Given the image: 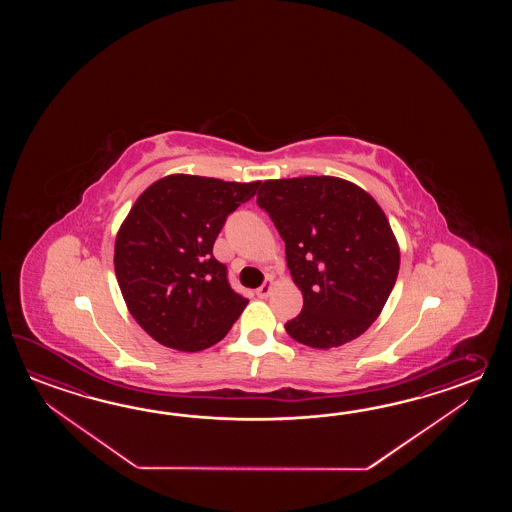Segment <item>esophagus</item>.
Returning <instances> with one entry per match:
<instances>
[{
  "instance_id": "obj_1",
  "label": "esophagus",
  "mask_w": 512,
  "mask_h": 512,
  "mask_svg": "<svg viewBox=\"0 0 512 512\" xmlns=\"http://www.w3.org/2000/svg\"><path fill=\"white\" fill-rule=\"evenodd\" d=\"M272 289H274V280L272 278H267L263 285H260L258 289H256V294L260 296V298H267L269 294H271Z\"/></svg>"
}]
</instances>
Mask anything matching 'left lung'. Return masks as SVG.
<instances>
[{"label": "left lung", "mask_w": 512, "mask_h": 512, "mask_svg": "<svg viewBox=\"0 0 512 512\" xmlns=\"http://www.w3.org/2000/svg\"><path fill=\"white\" fill-rule=\"evenodd\" d=\"M258 205L285 241L287 267L304 296L285 324L309 348H338L381 315L397 280L401 252L379 203L331 175L261 183Z\"/></svg>", "instance_id": "obj_1"}]
</instances>
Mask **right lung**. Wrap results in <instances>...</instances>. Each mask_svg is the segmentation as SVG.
<instances>
[{
    "instance_id": "right-lung-1",
    "label": "right lung",
    "mask_w": 512,
    "mask_h": 512,
    "mask_svg": "<svg viewBox=\"0 0 512 512\" xmlns=\"http://www.w3.org/2000/svg\"><path fill=\"white\" fill-rule=\"evenodd\" d=\"M258 186L172 174L137 197L117 232L113 263L128 311L159 344L210 348L249 304L230 289L212 247L230 212Z\"/></svg>"
}]
</instances>
